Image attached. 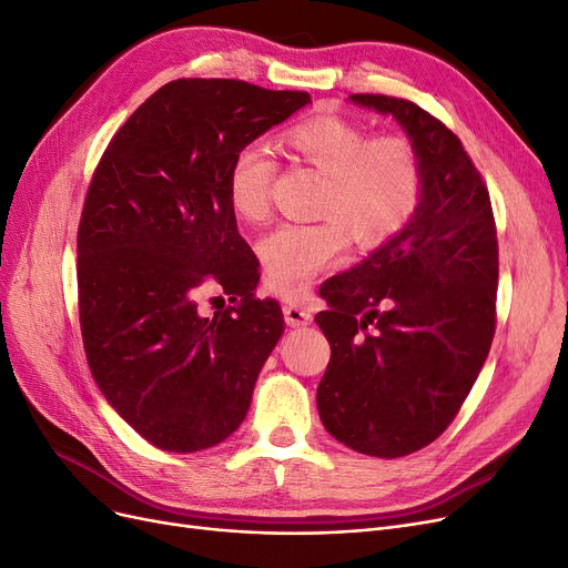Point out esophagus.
Listing matches in <instances>:
<instances>
[{"label": "esophagus", "mask_w": 568, "mask_h": 568, "mask_svg": "<svg viewBox=\"0 0 568 568\" xmlns=\"http://www.w3.org/2000/svg\"><path fill=\"white\" fill-rule=\"evenodd\" d=\"M283 316H285V323H287L290 327L308 325V323L313 321L311 313H308L304 306L295 304V302H285V306H283Z\"/></svg>", "instance_id": "1"}]
</instances>
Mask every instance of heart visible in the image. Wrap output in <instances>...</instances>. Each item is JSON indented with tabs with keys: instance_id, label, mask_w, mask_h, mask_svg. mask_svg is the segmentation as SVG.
<instances>
[{
	"instance_id": "1",
	"label": "heart",
	"mask_w": 568,
	"mask_h": 568,
	"mask_svg": "<svg viewBox=\"0 0 568 568\" xmlns=\"http://www.w3.org/2000/svg\"><path fill=\"white\" fill-rule=\"evenodd\" d=\"M292 156L327 178L318 224H281L260 245L266 285L297 297L321 273L339 264L348 232L361 243H384L414 217L424 194V168L403 135L372 138L344 116H313L283 135ZM276 159L264 144H245L226 171V196L245 222H262L271 210Z\"/></svg>"
}]
</instances>
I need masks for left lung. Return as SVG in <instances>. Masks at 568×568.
Segmentation results:
<instances>
[{
	"instance_id": "left-lung-1",
	"label": "left lung",
	"mask_w": 568,
	"mask_h": 568,
	"mask_svg": "<svg viewBox=\"0 0 568 568\" xmlns=\"http://www.w3.org/2000/svg\"><path fill=\"white\" fill-rule=\"evenodd\" d=\"M393 116L424 168L414 217L323 283L316 323L332 358L318 386L327 433L353 452L400 458L454 422L496 329L498 243L485 182L460 140L418 104L358 93Z\"/></svg>"
}]
</instances>
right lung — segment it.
Returning <instances> with one entry per match:
<instances>
[{
    "instance_id": "add662e5",
    "label": "right lung",
    "mask_w": 568,
    "mask_h": 568,
    "mask_svg": "<svg viewBox=\"0 0 568 568\" xmlns=\"http://www.w3.org/2000/svg\"><path fill=\"white\" fill-rule=\"evenodd\" d=\"M308 102L236 79H178L140 104L95 168L77 234L83 348L104 400L163 452L234 433L285 329L281 304L255 297L260 262L239 234L226 171ZM205 286L237 306L201 317Z\"/></svg>"
}]
</instances>
